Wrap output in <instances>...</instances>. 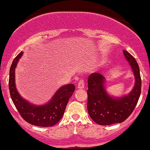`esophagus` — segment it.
<instances>
[{
    "mask_svg": "<svg viewBox=\"0 0 150 150\" xmlns=\"http://www.w3.org/2000/svg\"><path fill=\"white\" fill-rule=\"evenodd\" d=\"M77 87L78 88H83L85 87V83L83 80H80L79 81L78 85H77Z\"/></svg>",
    "mask_w": 150,
    "mask_h": 150,
    "instance_id": "obj_1",
    "label": "esophagus"
}]
</instances>
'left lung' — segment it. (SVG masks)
Masks as SVG:
<instances>
[{
	"mask_svg": "<svg viewBox=\"0 0 150 150\" xmlns=\"http://www.w3.org/2000/svg\"><path fill=\"white\" fill-rule=\"evenodd\" d=\"M123 53L135 78L134 87L128 95L111 96L105 87V78L100 73H91L88 78V112L93 120L99 125L121 123L126 120L135 108L140 96L142 80L138 63L127 51L123 50Z\"/></svg>",
	"mask_w": 150,
	"mask_h": 150,
	"instance_id": "8db88e82",
	"label": "left lung"
}]
</instances>
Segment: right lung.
I'll list each match as a JSON object with an SVG mask.
<instances>
[{
	"label": "right lung",
	"instance_id": "add662e5",
	"mask_svg": "<svg viewBox=\"0 0 150 150\" xmlns=\"http://www.w3.org/2000/svg\"><path fill=\"white\" fill-rule=\"evenodd\" d=\"M22 54L21 52L14 58L10 69L8 85L12 102L27 122L40 127L54 126L62 118L68 101L75 91V85L67 84L61 87L44 105L30 103L20 96L15 84V69Z\"/></svg>",
	"mask_w": 150,
	"mask_h": 150
}]
</instances>
